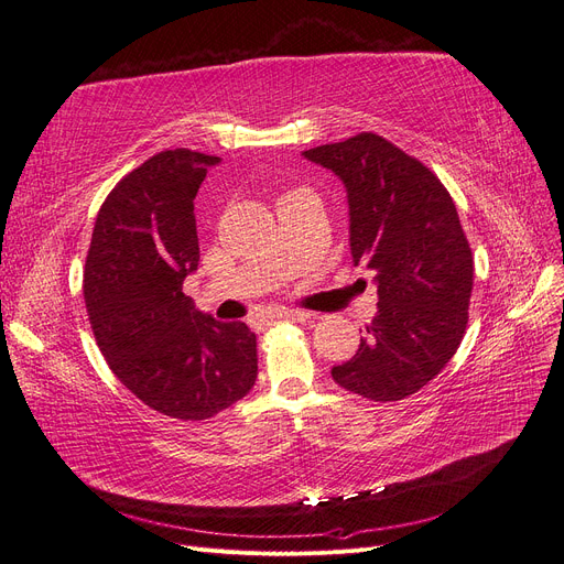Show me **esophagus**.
<instances>
[{"label": "esophagus", "instance_id": "1", "mask_svg": "<svg viewBox=\"0 0 564 564\" xmlns=\"http://www.w3.org/2000/svg\"><path fill=\"white\" fill-rule=\"evenodd\" d=\"M306 318H308V314H304V311L276 308V311H269V314H264V316H256L253 321H250V325H253L256 329H264L267 325H274L281 321H306Z\"/></svg>", "mask_w": 564, "mask_h": 564}]
</instances>
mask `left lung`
Wrapping results in <instances>:
<instances>
[{
    "instance_id": "8db88e82",
    "label": "left lung",
    "mask_w": 564,
    "mask_h": 564,
    "mask_svg": "<svg viewBox=\"0 0 564 564\" xmlns=\"http://www.w3.org/2000/svg\"><path fill=\"white\" fill-rule=\"evenodd\" d=\"M302 155L344 183L352 264L377 274V314L332 379L371 402L404 400L446 367L467 327L474 260L455 204L423 162L379 134Z\"/></svg>"
}]
</instances>
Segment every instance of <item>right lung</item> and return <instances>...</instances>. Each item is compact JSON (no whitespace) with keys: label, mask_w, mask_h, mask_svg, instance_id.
Here are the masks:
<instances>
[{"label":"right lung","mask_w":564,"mask_h":564,"mask_svg":"<svg viewBox=\"0 0 564 564\" xmlns=\"http://www.w3.org/2000/svg\"><path fill=\"white\" fill-rule=\"evenodd\" d=\"M216 164L176 149L124 176L99 208L83 276L111 371L143 404L181 421L212 419L258 379L248 325L216 321L183 293L199 264L195 195Z\"/></svg>","instance_id":"add662e5"}]
</instances>
